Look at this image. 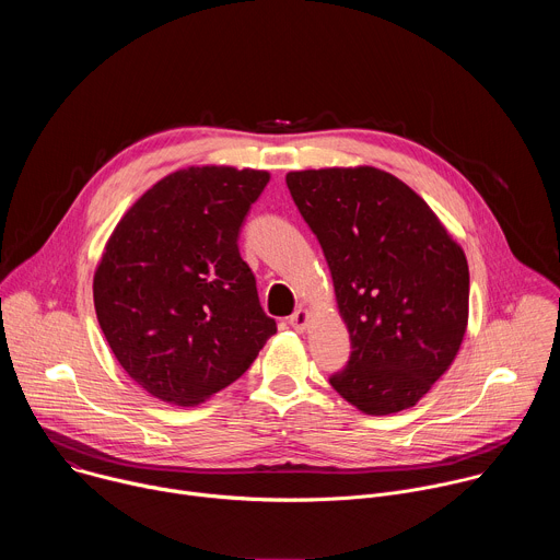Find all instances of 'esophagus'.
<instances>
[{"mask_svg":"<svg viewBox=\"0 0 560 560\" xmlns=\"http://www.w3.org/2000/svg\"><path fill=\"white\" fill-rule=\"evenodd\" d=\"M288 324L296 330V332H305V328H307V324H310V312L307 310H296L290 318H288Z\"/></svg>","mask_w":560,"mask_h":560,"instance_id":"obj_1","label":"esophagus"}]
</instances>
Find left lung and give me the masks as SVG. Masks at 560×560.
<instances>
[{"label": "left lung", "instance_id": "8db88e82", "mask_svg": "<svg viewBox=\"0 0 560 560\" xmlns=\"http://www.w3.org/2000/svg\"><path fill=\"white\" fill-rule=\"evenodd\" d=\"M285 184L324 248L352 341L332 387L370 417L417 406L467 330L460 244L408 184L381 168L292 171Z\"/></svg>", "mask_w": 560, "mask_h": 560}]
</instances>
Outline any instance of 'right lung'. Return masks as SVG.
<instances>
[{"mask_svg": "<svg viewBox=\"0 0 560 560\" xmlns=\"http://www.w3.org/2000/svg\"><path fill=\"white\" fill-rule=\"evenodd\" d=\"M268 171L188 166L119 219L93 277L97 322L126 374L171 406L228 387L277 332L238 255Z\"/></svg>", "mask_w": 560, "mask_h": 560, "instance_id": "1", "label": "right lung"}]
</instances>
